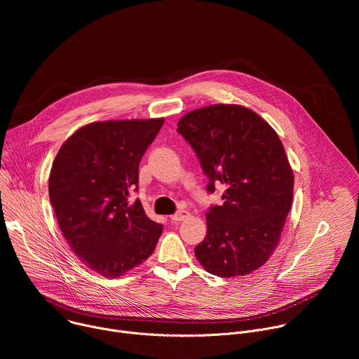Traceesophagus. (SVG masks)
<instances>
[{
	"label": "esophagus",
	"instance_id": "1",
	"mask_svg": "<svg viewBox=\"0 0 359 359\" xmlns=\"http://www.w3.org/2000/svg\"><path fill=\"white\" fill-rule=\"evenodd\" d=\"M189 216H190V213H189L187 210H179L177 213H175L173 216H170V220H173V222H183V220H186Z\"/></svg>",
	"mask_w": 359,
	"mask_h": 359
}]
</instances>
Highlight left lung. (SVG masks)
Returning a JSON list of instances; mask_svg holds the SVG:
<instances>
[{"mask_svg": "<svg viewBox=\"0 0 359 359\" xmlns=\"http://www.w3.org/2000/svg\"><path fill=\"white\" fill-rule=\"evenodd\" d=\"M177 132L191 144L223 206L206 213L208 234L194 254L217 277H243L264 266L292 206L294 173L277 132L254 111L216 104L187 112Z\"/></svg>", "mask_w": 359, "mask_h": 359, "instance_id": "1", "label": "left lung"}]
</instances>
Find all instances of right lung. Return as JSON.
I'll list each match as a JSON object with an SVG mask.
<instances>
[{"label": "right lung", "mask_w": 359, "mask_h": 359, "mask_svg": "<svg viewBox=\"0 0 359 359\" xmlns=\"http://www.w3.org/2000/svg\"><path fill=\"white\" fill-rule=\"evenodd\" d=\"M163 123V118L88 123L64 142L50 168L49 198L60 229L79 260L105 278L140 266L162 234L163 226L128 196Z\"/></svg>", "instance_id": "obj_1"}]
</instances>
